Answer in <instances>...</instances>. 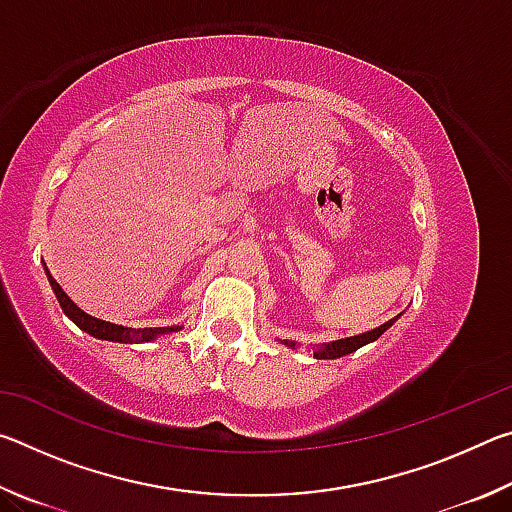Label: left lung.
<instances>
[{"instance_id": "8db88e82", "label": "left lung", "mask_w": 512, "mask_h": 512, "mask_svg": "<svg viewBox=\"0 0 512 512\" xmlns=\"http://www.w3.org/2000/svg\"><path fill=\"white\" fill-rule=\"evenodd\" d=\"M400 316L391 318V320H388V323L379 325L375 329H368V332H363V334L345 336V339H339V341H329V343H323V345H316V348H314V359H339V357H345V354L357 352L359 348H363V345L377 341L379 336L384 334L386 329L391 327ZM282 343L287 345V348H291V350H298V343L296 341H282Z\"/></svg>"}]
</instances>
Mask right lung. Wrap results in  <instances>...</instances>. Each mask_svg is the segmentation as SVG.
Masks as SVG:
<instances>
[{
  "label": "right lung",
  "instance_id": "1",
  "mask_svg": "<svg viewBox=\"0 0 512 512\" xmlns=\"http://www.w3.org/2000/svg\"><path fill=\"white\" fill-rule=\"evenodd\" d=\"M45 273H47V280L51 284V291L56 293V300L60 302V307H63V314L72 320V323L83 329V332H88L90 336L99 341H112V343H149L160 339L164 334H171V332H180L183 325H167V327H124V325H115V323H108V320H101V318H94L90 314H85L81 307H76L72 298L67 296V293L60 289V284L51 277L49 268L45 264Z\"/></svg>",
  "mask_w": 512,
  "mask_h": 512
}]
</instances>
